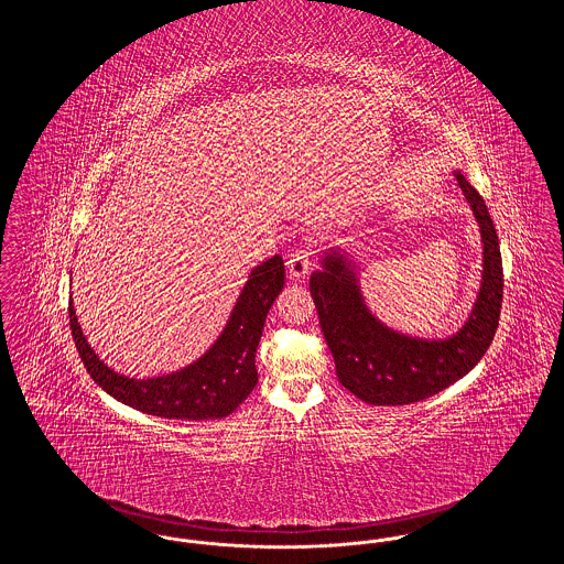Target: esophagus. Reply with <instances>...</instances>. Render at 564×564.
I'll return each instance as SVG.
<instances>
[{
  "mask_svg": "<svg viewBox=\"0 0 564 564\" xmlns=\"http://www.w3.org/2000/svg\"><path fill=\"white\" fill-rule=\"evenodd\" d=\"M288 270L294 279H304L311 270V251L308 249H295L290 253Z\"/></svg>",
  "mask_w": 564,
  "mask_h": 564,
  "instance_id": "esophagus-1",
  "label": "esophagus"
}]
</instances>
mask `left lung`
Listing matches in <instances>:
<instances>
[{"mask_svg":"<svg viewBox=\"0 0 564 564\" xmlns=\"http://www.w3.org/2000/svg\"><path fill=\"white\" fill-rule=\"evenodd\" d=\"M455 177L476 215L484 245L482 285L471 315L456 334L442 340L412 338L378 322L364 302L352 262L340 249L325 251L322 269L311 274V295L336 376L361 402L403 405L427 400L474 370L495 338L503 300L499 237L478 189L460 171Z\"/></svg>","mask_w":564,"mask_h":564,"instance_id":"obj_1","label":"left lung"}]
</instances>
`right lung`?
Wrapping results in <instances>:
<instances>
[{
	"mask_svg": "<svg viewBox=\"0 0 564 564\" xmlns=\"http://www.w3.org/2000/svg\"><path fill=\"white\" fill-rule=\"evenodd\" d=\"M283 283L285 267L281 256H272L251 270L214 347L188 368L173 375L134 380L109 370L86 343L74 302H69V327L86 372L118 402L161 419H224L235 412L258 384L256 349L270 306L281 294Z\"/></svg>",
	"mask_w": 564,
	"mask_h": 564,
	"instance_id": "right-lung-1",
	"label": "right lung"
}]
</instances>
